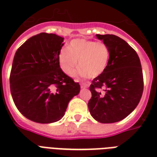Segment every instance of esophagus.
<instances>
[{
    "label": "esophagus",
    "mask_w": 157,
    "mask_h": 157,
    "mask_svg": "<svg viewBox=\"0 0 157 157\" xmlns=\"http://www.w3.org/2000/svg\"><path fill=\"white\" fill-rule=\"evenodd\" d=\"M89 86V84L85 83V82H81V89H86Z\"/></svg>",
    "instance_id": "obj_1"
}]
</instances>
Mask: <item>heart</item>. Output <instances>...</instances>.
<instances>
[{
	"instance_id": "1",
	"label": "heart",
	"mask_w": 157,
	"mask_h": 157,
	"mask_svg": "<svg viewBox=\"0 0 157 157\" xmlns=\"http://www.w3.org/2000/svg\"><path fill=\"white\" fill-rule=\"evenodd\" d=\"M110 58V50L103 42L86 39L71 40L67 49H63L59 55L61 68L70 74L78 65L76 72L80 76L95 77L106 70Z\"/></svg>"
}]
</instances>
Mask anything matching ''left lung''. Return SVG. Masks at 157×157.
<instances>
[{"mask_svg": "<svg viewBox=\"0 0 157 157\" xmlns=\"http://www.w3.org/2000/svg\"><path fill=\"white\" fill-rule=\"evenodd\" d=\"M110 50L106 70L94 79L88 103L90 115L107 124L124 119L138 106L144 91L141 63L136 51L119 36L96 35Z\"/></svg>", "mask_w": 157, "mask_h": 157, "instance_id": "left-lung-1", "label": "left lung"}]
</instances>
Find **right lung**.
<instances>
[{
	"label": "right lung",
	"instance_id": "obj_1",
	"mask_svg": "<svg viewBox=\"0 0 157 157\" xmlns=\"http://www.w3.org/2000/svg\"><path fill=\"white\" fill-rule=\"evenodd\" d=\"M63 40L41 33L26 40L14 54L10 77L12 98L18 111L36 123L61 120L70 100L80 93L78 82L59 65Z\"/></svg>",
	"mask_w": 157,
	"mask_h": 157
}]
</instances>
